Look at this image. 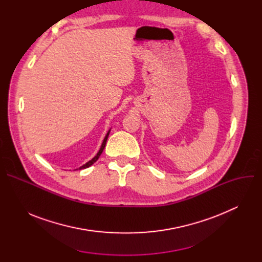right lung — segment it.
<instances>
[{
	"mask_svg": "<svg viewBox=\"0 0 262 262\" xmlns=\"http://www.w3.org/2000/svg\"><path fill=\"white\" fill-rule=\"evenodd\" d=\"M111 130V129H110ZM110 130L107 132V134L105 135V137H104V139H103V141H102V144H101V146H100V149H99V151L97 152V155L91 160V161H89L88 163H86L85 165H83L82 167H80L79 168V170H82V169H86V168H88V167H90L91 165H93L97 160H98V158L100 157V155L102 154V151H103V149H104V147H105V143H106V140H107V137H108V134H110ZM78 170V169H77Z\"/></svg>",
	"mask_w": 262,
	"mask_h": 262,
	"instance_id": "1",
	"label": "right lung"
}]
</instances>
